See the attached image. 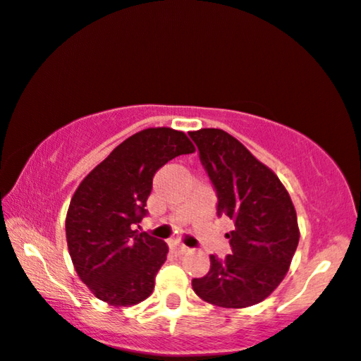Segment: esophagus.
<instances>
[{
  "instance_id": "34e87169",
  "label": "esophagus",
  "mask_w": 361,
  "mask_h": 361,
  "mask_svg": "<svg viewBox=\"0 0 361 361\" xmlns=\"http://www.w3.org/2000/svg\"><path fill=\"white\" fill-rule=\"evenodd\" d=\"M173 249H175V250L178 252V254H186V252L190 250L188 247L181 244V242H173Z\"/></svg>"
}]
</instances>
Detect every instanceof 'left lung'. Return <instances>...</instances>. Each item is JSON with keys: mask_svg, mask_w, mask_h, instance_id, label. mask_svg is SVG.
Segmentation results:
<instances>
[{"mask_svg": "<svg viewBox=\"0 0 361 361\" xmlns=\"http://www.w3.org/2000/svg\"><path fill=\"white\" fill-rule=\"evenodd\" d=\"M190 137L216 192V214L235 224L227 233L232 254L210 255V271L192 281L193 290L220 307L254 306L288 274L299 242L296 210L276 173L228 133L210 128Z\"/></svg>", "mask_w": 361, "mask_h": 361, "instance_id": "obj_1", "label": "left lung"}]
</instances>
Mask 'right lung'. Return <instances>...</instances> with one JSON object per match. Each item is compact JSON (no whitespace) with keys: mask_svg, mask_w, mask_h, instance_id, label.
Returning <instances> with one entry per match:
<instances>
[{"mask_svg":"<svg viewBox=\"0 0 361 361\" xmlns=\"http://www.w3.org/2000/svg\"><path fill=\"white\" fill-rule=\"evenodd\" d=\"M193 151L185 133L149 128L121 142L82 180L68 205L65 232L73 267L95 298L119 307L153 293L168 245L139 233L136 225L147 214L154 173Z\"/></svg>","mask_w":361,"mask_h":361,"instance_id":"add662e5","label":"right lung"}]
</instances>
